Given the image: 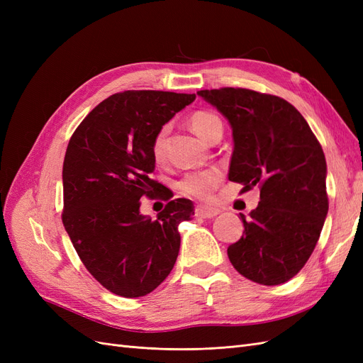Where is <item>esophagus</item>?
<instances>
[{
	"label": "esophagus",
	"instance_id": "34e87169",
	"mask_svg": "<svg viewBox=\"0 0 363 363\" xmlns=\"http://www.w3.org/2000/svg\"><path fill=\"white\" fill-rule=\"evenodd\" d=\"M219 213V208L216 207H208L204 204H200L195 207V215L199 218H213Z\"/></svg>",
	"mask_w": 363,
	"mask_h": 363
}]
</instances>
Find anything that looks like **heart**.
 <instances>
[{
	"instance_id": "1",
	"label": "heart",
	"mask_w": 363,
	"mask_h": 363,
	"mask_svg": "<svg viewBox=\"0 0 363 363\" xmlns=\"http://www.w3.org/2000/svg\"><path fill=\"white\" fill-rule=\"evenodd\" d=\"M189 123L195 133L206 142H211L218 136L223 138V131H224L223 121L213 112H207V111L195 112L191 116ZM168 130H169L168 125H163L157 131L155 140H152V156H155L156 160H162L164 156V140H167ZM221 180H223V174L216 168L196 171L186 175L180 183V188L186 195H191L194 199L208 200L219 186V183H221Z\"/></svg>"
}]
</instances>
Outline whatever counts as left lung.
<instances>
[{
  "label": "left lung",
  "mask_w": 363,
  "mask_h": 363,
  "mask_svg": "<svg viewBox=\"0 0 363 363\" xmlns=\"http://www.w3.org/2000/svg\"><path fill=\"white\" fill-rule=\"evenodd\" d=\"M233 131L228 180L260 201L240 215L244 235L227 248L235 269L274 286L291 280L320 239L328 212L327 163L303 115L283 98L240 87L200 91Z\"/></svg>",
  "instance_id": "left-lung-1"
}]
</instances>
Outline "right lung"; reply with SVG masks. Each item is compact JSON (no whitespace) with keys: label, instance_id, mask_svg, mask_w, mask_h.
I'll use <instances>...</instances> for the list:
<instances>
[{"label":"right lung","instance_id":"right-lung-1","mask_svg":"<svg viewBox=\"0 0 363 363\" xmlns=\"http://www.w3.org/2000/svg\"><path fill=\"white\" fill-rule=\"evenodd\" d=\"M195 94L125 91L98 104L77 127L63 160V225L95 280L136 298L168 277L180 250L179 224L194 215L191 200H172L156 219L140 213L151 180L157 131ZM160 196L169 200L168 194Z\"/></svg>","mask_w":363,"mask_h":363}]
</instances>
